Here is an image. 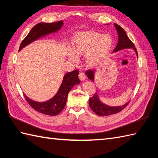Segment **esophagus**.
I'll return each instance as SVG.
<instances>
[{
    "instance_id": "obj_1",
    "label": "esophagus",
    "mask_w": 158,
    "mask_h": 158,
    "mask_svg": "<svg viewBox=\"0 0 158 158\" xmlns=\"http://www.w3.org/2000/svg\"><path fill=\"white\" fill-rule=\"evenodd\" d=\"M79 79H80V80H81V81H85V80L86 79V76L85 75V73L83 72H81L79 73Z\"/></svg>"
}]
</instances>
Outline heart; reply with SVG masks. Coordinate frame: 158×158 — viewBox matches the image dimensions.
I'll return each instance as SVG.
<instances>
[{"label": "heart", "mask_w": 158, "mask_h": 158, "mask_svg": "<svg viewBox=\"0 0 158 158\" xmlns=\"http://www.w3.org/2000/svg\"><path fill=\"white\" fill-rule=\"evenodd\" d=\"M111 46L112 39L109 35H101L92 31L79 32L74 36L73 49L69 48L68 56L76 63L79 56L85 55L87 62L96 64L108 54Z\"/></svg>", "instance_id": "1"}]
</instances>
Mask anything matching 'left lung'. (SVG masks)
Here are the masks:
<instances>
[{"label":"left lung","mask_w":158,"mask_h":158,"mask_svg":"<svg viewBox=\"0 0 158 158\" xmlns=\"http://www.w3.org/2000/svg\"><path fill=\"white\" fill-rule=\"evenodd\" d=\"M114 26L117 30V34H118V42L117 45L115 47V49L113 50V52H119L120 50L124 49H132L135 50L136 54L138 58V53H137L136 49L135 48V45L133 43L130 41V39L127 36L125 31L117 23H114ZM94 69H90L87 70L85 72V75L88 77V78L90 80H92L94 81ZM129 102L126 103L125 105L119 106H110L104 104L100 101L98 93L96 92L95 94L89 100V105L90 108L97 115L100 116H108L113 114H115L120 112L121 110H123L127 106Z\"/></svg>","instance_id":"1"}]
</instances>
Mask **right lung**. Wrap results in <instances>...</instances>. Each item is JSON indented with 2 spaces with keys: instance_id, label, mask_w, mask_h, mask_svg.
I'll return each mask as SVG.
<instances>
[{
  "instance_id": "right-lung-1",
  "label": "right lung",
  "mask_w": 158,
  "mask_h": 158,
  "mask_svg": "<svg viewBox=\"0 0 158 158\" xmlns=\"http://www.w3.org/2000/svg\"><path fill=\"white\" fill-rule=\"evenodd\" d=\"M63 21H59L53 23H39L32 28V30L23 40L19 46V52L30 43L34 42L36 40L43 37L48 35L58 32L62 28ZM78 70L66 73L56 95L47 101L36 102L23 94L26 100L32 108L36 111L48 115H56L62 111L66 105L68 94L71 90L73 87L79 84L80 80L79 79Z\"/></svg>"
}]
</instances>
